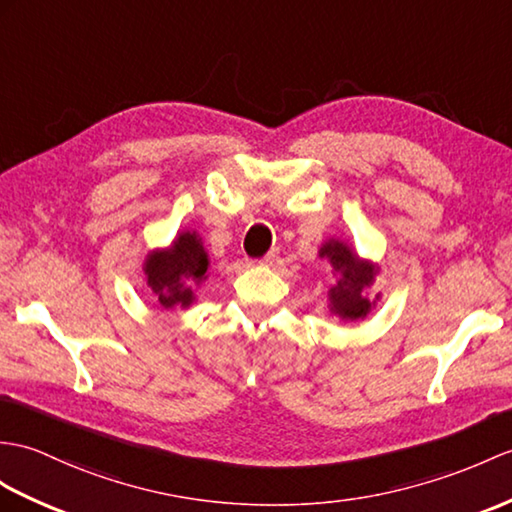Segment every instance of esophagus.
<instances>
[{
  "instance_id": "1",
  "label": "esophagus",
  "mask_w": 512,
  "mask_h": 512,
  "mask_svg": "<svg viewBox=\"0 0 512 512\" xmlns=\"http://www.w3.org/2000/svg\"><path fill=\"white\" fill-rule=\"evenodd\" d=\"M277 257H279V251H268L264 257L259 259V264L261 266H272L277 261Z\"/></svg>"
}]
</instances>
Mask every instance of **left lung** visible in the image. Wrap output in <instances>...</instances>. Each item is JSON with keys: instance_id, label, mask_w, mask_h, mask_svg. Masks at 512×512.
<instances>
[{"instance_id": "1", "label": "left lung", "mask_w": 512, "mask_h": 512, "mask_svg": "<svg viewBox=\"0 0 512 512\" xmlns=\"http://www.w3.org/2000/svg\"><path fill=\"white\" fill-rule=\"evenodd\" d=\"M320 257H327L334 270L340 272L336 285L329 290L331 312H336L347 320L364 318L375 305L364 296V288H368L375 277L373 264L360 261L347 244L334 240L320 248Z\"/></svg>"}]
</instances>
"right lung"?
<instances>
[{
  "mask_svg": "<svg viewBox=\"0 0 512 512\" xmlns=\"http://www.w3.org/2000/svg\"><path fill=\"white\" fill-rule=\"evenodd\" d=\"M209 257L196 233H181L168 251L152 253L146 259L148 285L163 310L174 305L189 307L194 301V285L207 277Z\"/></svg>",
  "mask_w": 512,
  "mask_h": 512,
  "instance_id": "add662e5",
  "label": "right lung"
}]
</instances>
